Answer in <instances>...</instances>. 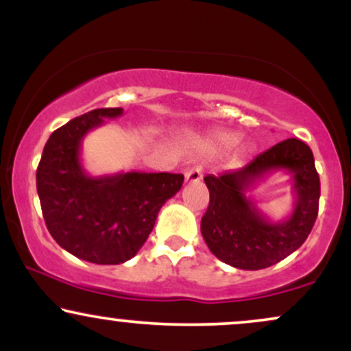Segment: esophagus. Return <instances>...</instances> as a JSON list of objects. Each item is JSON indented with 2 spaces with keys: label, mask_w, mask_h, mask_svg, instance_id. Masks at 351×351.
<instances>
[{
  "label": "esophagus",
  "mask_w": 351,
  "mask_h": 351,
  "mask_svg": "<svg viewBox=\"0 0 351 351\" xmlns=\"http://www.w3.org/2000/svg\"><path fill=\"white\" fill-rule=\"evenodd\" d=\"M201 178H203V170H201V167L188 168L186 173H184V181H186V183H196V181H199Z\"/></svg>",
  "instance_id": "34e87169"
}]
</instances>
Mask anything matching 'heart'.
<instances>
[{
  "instance_id": "1",
  "label": "heart",
  "mask_w": 351,
  "mask_h": 351,
  "mask_svg": "<svg viewBox=\"0 0 351 351\" xmlns=\"http://www.w3.org/2000/svg\"><path fill=\"white\" fill-rule=\"evenodd\" d=\"M237 140H239V135L234 134V132H221V134H217L215 136L216 145H219V147H223V148L232 147V145L237 143ZM252 152H254L252 143L243 145V147L239 148V158H244V156L251 155Z\"/></svg>"
}]
</instances>
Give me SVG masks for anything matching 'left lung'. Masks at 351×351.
<instances>
[{"label": "left lung", "instance_id": "left-lung-1", "mask_svg": "<svg viewBox=\"0 0 351 351\" xmlns=\"http://www.w3.org/2000/svg\"><path fill=\"white\" fill-rule=\"evenodd\" d=\"M291 175L296 196L291 216L271 221L247 196L265 174ZM209 206L201 217V234L209 251L236 269L259 271L280 263L305 243L318 213L320 178L308 145L289 138L261 153L236 171L204 176Z\"/></svg>", "mask_w": 351, "mask_h": 351}]
</instances>
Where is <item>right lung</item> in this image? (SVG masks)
<instances>
[{
    "instance_id": "add662e5",
    "label": "right lung",
    "mask_w": 351,
    "mask_h": 351,
    "mask_svg": "<svg viewBox=\"0 0 351 351\" xmlns=\"http://www.w3.org/2000/svg\"><path fill=\"white\" fill-rule=\"evenodd\" d=\"M123 108H95L52 132L36 171L46 226L60 247L94 264L132 259L155 226L162 206L181 189L176 173L128 171L90 176L80 148L88 132Z\"/></svg>"
}]
</instances>
